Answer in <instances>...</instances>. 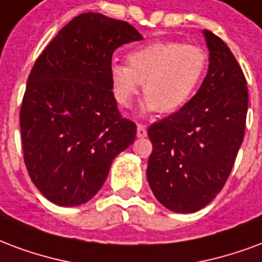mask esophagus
<instances>
[{
	"instance_id": "1",
	"label": "esophagus",
	"mask_w": 262,
	"mask_h": 262,
	"mask_svg": "<svg viewBox=\"0 0 262 262\" xmlns=\"http://www.w3.org/2000/svg\"><path fill=\"white\" fill-rule=\"evenodd\" d=\"M137 136L139 137L147 136V126L146 125H141V123H139V125H137Z\"/></svg>"
}]
</instances>
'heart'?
Here are the masks:
<instances>
[{"label":"heart","instance_id":"heart-1","mask_svg":"<svg viewBox=\"0 0 262 262\" xmlns=\"http://www.w3.org/2000/svg\"><path fill=\"white\" fill-rule=\"evenodd\" d=\"M127 65L112 62L110 82L115 101L122 108L133 104L141 89L147 96L146 111L172 114L185 106L207 71L208 55L194 44L164 40L148 42L127 54Z\"/></svg>","mask_w":262,"mask_h":262}]
</instances>
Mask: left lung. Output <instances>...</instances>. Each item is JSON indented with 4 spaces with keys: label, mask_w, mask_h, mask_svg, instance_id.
Listing matches in <instances>:
<instances>
[{
    "label": "left lung",
    "mask_w": 262,
    "mask_h": 262,
    "mask_svg": "<svg viewBox=\"0 0 262 262\" xmlns=\"http://www.w3.org/2000/svg\"><path fill=\"white\" fill-rule=\"evenodd\" d=\"M210 67L185 106L147 130L152 144L147 179L161 204L195 212L214 200L229 178L245 137L249 92L229 47L204 30Z\"/></svg>",
    "instance_id": "8db88e82"
}]
</instances>
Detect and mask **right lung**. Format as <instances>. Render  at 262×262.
I'll return each mask as SVG.
<instances>
[{
	"mask_svg": "<svg viewBox=\"0 0 262 262\" xmlns=\"http://www.w3.org/2000/svg\"><path fill=\"white\" fill-rule=\"evenodd\" d=\"M143 36L102 13L73 17L36 59L20 106L25 165L41 194L84 204L104 185L114 158L136 139L110 82L112 54Z\"/></svg>",
	"mask_w": 262,
	"mask_h": 262,
	"instance_id": "obj_1",
	"label": "right lung"
}]
</instances>
